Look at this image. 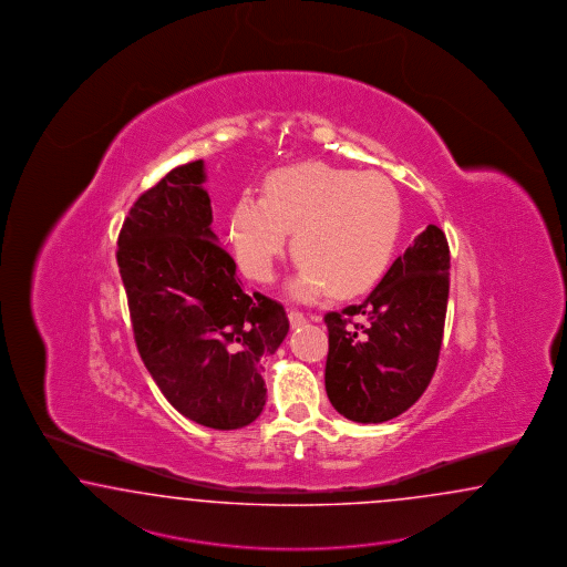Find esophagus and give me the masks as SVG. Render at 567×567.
I'll list each match as a JSON object with an SVG mask.
<instances>
[{"mask_svg":"<svg viewBox=\"0 0 567 567\" xmlns=\"http://www.w3.org/2000/svg\"><path fill=\"white\" fill-rule=\"evenodd\" d=\"M306 313H301L299 309H289V322H291L292 328L306 323Z\"/></svg>","mask_w":567,"mask_h":567,"instance_id":"34e87169","label":"esophagus"}]
</instances>
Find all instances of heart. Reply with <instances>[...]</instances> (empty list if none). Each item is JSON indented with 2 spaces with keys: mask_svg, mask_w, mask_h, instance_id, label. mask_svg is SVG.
Returning a JSON list of instances; mask_svg holds the SVG:
<instances>
[{
  "mask_svg": "<svg viewBox=\"0 0 567 567\" xmlns=\"http://www.w3.org/2000/svg\"><path fill=\"white\" fill-rule=\"evenodd\" d=\"M400 225L399 192L382 173L303 163L275 171L264 198L244 196L235 204L229 239L245 275L270 282L287 230L292 233V256L301 268L291 291L313 299L332 289H373L394 258Z\"/></svg>",
  "mask_w": 567,
  "mask_h": 567,
  "instance_id": "obj_1",
  "label": "heart"
}]
</instances>
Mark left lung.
<instances>
[{
	"label": "left lung",
	"instance_id": "8db88e82",
	"mask_svg": "<svg viewBox=\"0 0 567 567\" xmlns=\"http://www.w3.org/2000/svg\"><path fill=\"white\" fill-rule=\"evenodd\" d=\"M450 292V247L429 225L363 303L323 316L326 392L354 423L409 411L437 368Z\"/></svg>",
	"mask_w": 567,
	"mask_h": 567
}]
</instances>
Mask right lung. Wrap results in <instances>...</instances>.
<instances>
[{
  "mask_svg": "<svg viewBox=\"0 0 567 567\" xmlns=\"http://www.w3.org/2000/svg\"><path fill=\"white\" fill-rule=\"evenodd\" d=\"M204 161L168 171L123 220L117 266L140 357L165 399L210 429L266 404L264 359L289 332L285 307L247 295L213 230Z\"/></svg>",
  "mask_w": 567,
  "mask_h": 567,
  "instance_id": "add662e5",
  "label": "right lung"
}]
</instances>
